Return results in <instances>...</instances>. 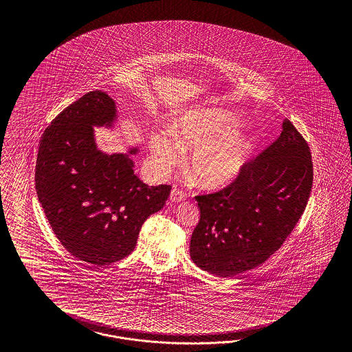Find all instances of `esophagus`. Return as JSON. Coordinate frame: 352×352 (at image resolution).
I'll return each mask as SVG.
<instances>
[{
    "instance_id": "34e87169",
    "label": "esophagus",
    "mask_w": 352,
    "mask_h": 352,
    "mask_svg": "<svg viewBox=\"0 0 352 352\" xmlns=\"http://www.w3.org/2000/svg\"><path fill=\"white\" fill-rule=\"evenodd\" d=\"M187 197V193L181 190L179 187H174L171 190L170 200L173 203H178V201H183Z\"/></svg>"
}]
</instances>
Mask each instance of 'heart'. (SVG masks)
Returning a JSON list of instances; mask_svg holds the SVG:
<instances>
[{
  "instance_id": "b5f03b06",
  "label": "heart",
  "mask_w": 352,
  "mask_h": 352,
  "mask_svg": "<svg viewBox=\"0 0 352 352\" xmlns=\"http://www.w3.org/2000/svg\"><path fill=\"white\" fill-rule=\"evenodd\" d=\"M237 122L227 113L193 112L175 124L171 137L156 134L151 148L160 169L165 170L182 152L195 149L190 160L192 177L206 188L228 184L241 170L249 144L241 135H232Z\"/></svg>"
}]
</instances>
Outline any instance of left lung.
<instances>
[{
	"label": "left lung",
	"instance_id": "obj_1",
	"mask_svg": "<svg viewBox=\"0 0 352 352\" xmlns=\"http://www.w3.org/2000/svg\"><path fill=\"white\" fill-rule=\"evenodd\" d=\"M312 181L309 144L284 120L278 138L244 164L232 183L195 196L200 221L190 244L193 263L221 277L262 265L298 223Z\"/></svg>",
	"mask_w": 352,
	"mask_h": 352
}]
</instances>
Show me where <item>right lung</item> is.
<instances>
[{
  "label": "right lung",
  "instance_id": "1",
  "mask_svg": "<svg viewBox=\"0 0 352 352\" xmlns=\"http://www.w3.org/2000/svg\"><path fill=\"white\" fill-rule=\"evenodd\" d=\"M115 118L112 98L100 90L87 93L45 129L36 161L37 197L54 234L72 256L93 266L128 256L142 224L170 195L171 186L140 181L129 155L96 149L93 126Z\"/></svg>",
  "mask_w": 352,
  "mask_h": 352
}]
</instances>
